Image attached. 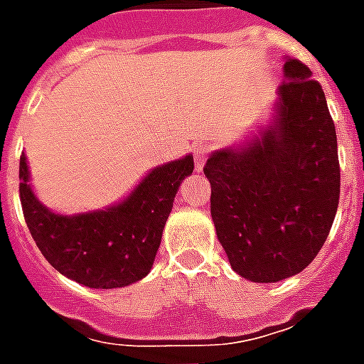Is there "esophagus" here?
Instances as JSON below:
<instances>
[{
    "label": "esophagus",
    "mask_w": 364,
    "mask_h": 364,
    "mask_svg": "<svg viewBox=\"0 0 364 364\" xmlns=\"http://www.w3.org/2000/svg\"><path fill=\"white\" fill-rule=\"evenodd\" d=\"M206 156H208V146L206 144H197L195 146V171H203V167H205Z\"/></svg>",
    "instance_id": "esophagus-1"
}]
</instances>
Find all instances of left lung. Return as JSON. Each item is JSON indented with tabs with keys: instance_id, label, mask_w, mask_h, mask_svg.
<instances>
[{
	"instance_id": "8db88e82",
	"label": "left lung",
	"mask_w": 364,
	"mask_h": 364,
	"mask_svg": "<svg viewBox=\"0 0 364 364\" xmlns=\"http://www.w3.org/2000/svg\"><path fill=\"white\" fill-rule=\"evenodd\" d=\"M267 120L206 159L210 216L230 265L252 282L304 271L339 205L336 124L312 72L284 56Z\"/></svg>"
}]
</instances>
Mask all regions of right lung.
Here are the masks:
<instances>
[{"label":"right lung","mask_w":364,"mask_h":364,"mask_svg":"<svg viewBox=\"0 0 364 364\" xmlns=\"http://www.w3.org/2000/svg\"><path fill=\"white\" fill-rule=\"evenodd\" d=\"M193 154L156 166L111 206L62 214L38 200L21 156L19 193L28 232L58 273L90 289H122L151 271L177 191L193 173Z\"/></svg>","instance_id":"1"}]
</instances>
